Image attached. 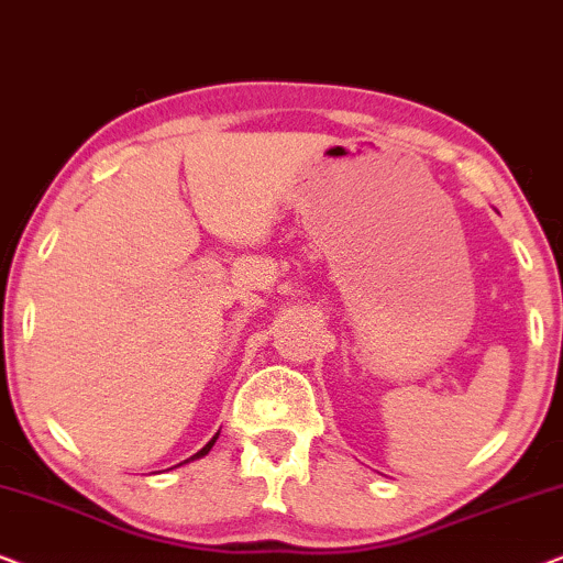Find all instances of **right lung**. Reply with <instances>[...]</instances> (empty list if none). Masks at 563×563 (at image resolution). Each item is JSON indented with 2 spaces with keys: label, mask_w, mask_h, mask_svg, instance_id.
Listing matches in <instances>:
<instances>
[{
  "label": "right lung",
  "mask_w": 563,
  "mask_h": 563,
  "mask_svg": "<svg viewBox=\"0 0 563 563\" xmlns=\"http://www.w3.org/2000/svg\"><path fill=\"white\" fill-rule=\"evenodd\" d=\"M218 435H220V433H218ZM218 435H214V438H212V441H210V443H207L202 451H197V453H195V456H191L189 461H195V459H202V456H207V453H210V449H212V445H214V441H218ZM184 464H187V461H184Z\"/></svg>",
  "instance_id": "1"
}]
</instances>
